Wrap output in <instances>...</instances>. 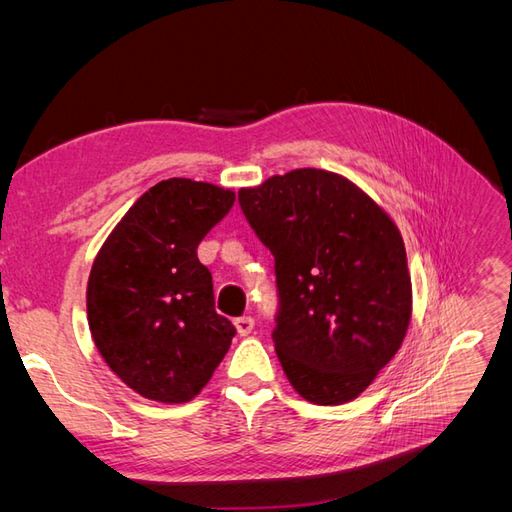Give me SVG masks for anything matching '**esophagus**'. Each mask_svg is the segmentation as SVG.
I'll return each instance as SVG.
<instances>
[{"instance_id":"esophagus-1","label":"esophagus","mask_w":512,"mask_h":512,"mask_svg":"<svg viewBox=\"0 0 512 512\" xmlns=\"http://www.w3.org/2000/svg\"><path fill=\"white\" fill-rule=\"evenodd\" d=\"M235 329L239 335H250L254 331V318L252 316H241L235 320Z\"/></svg>"}]
</instances>
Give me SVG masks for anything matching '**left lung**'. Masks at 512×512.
<instances>
[{"label": "left lung", "mask_w": 512, "mask_h": 512, "mask_svg": "<svg viewBox=\"0 0 512 512\" xmlns=\"http://www.w3.org/2000/svg\"><path fill=\"white\" fill-rule=\"evenodd\" d=\"M275 256V352L292 389L318 406L359 397L404 344L412 280L404 237L348 177L297 168L239 190Z\"/></svg>", "instance_id": "8db88e82"}]
</instances>
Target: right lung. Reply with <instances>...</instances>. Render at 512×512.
<instances>
[{
    "label": "right lung",
    "instance_id": "1",
    "mask_svg": "<svg viewBox=\"0 0 512 512\" xmlns=\"http://www.w3.org/2000/svg\"><path fill=\"white\" fill-rule=\"evenodd\" d=\"M235 192L173 177L149 188L106 237L87 282L91 339L115 376L160 404H188L211 380L235 327L215 312L198 243Z\"/></svg>",
    "mask_w": 512,
    "mask_h": 512
}]
</instances>
